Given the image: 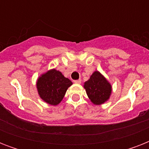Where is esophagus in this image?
Segmentation results:
<instances>
[{
  "label": "esophagus",
  "mask_w": 149,
  "mask_h": 149,
  "mask_svg": "<svg viewBox=\"0 0 149 149\" xmlns=\"http://www.w3.org/2000/svg\"><path fill=\"white\" fill-rule=\"evenodd\" d=\"M74 83H75V84H81V79H77V80H74Z\"/></svg>",
  "instance_id": "obj_1"
}]
</instances>
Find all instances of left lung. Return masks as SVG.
Returning <instances> with one entry per match:
<instances>
[{"instance_id":"8db88e82","label":"left lung","mask_w":149,"mask_h":149,"mask_svg":"<svg viewBox=\"0 0 149 149\" xmlns=\"http://www.w3.org/2000/svg\"><path fill=\"white\" fill-rule=\"evenodd\" d=\"M84 87L89 99L95 105H100L107 101L112 91L111 84L99 71L93 72L90 79L84 83Z\"/></svg>"}]
</instances>
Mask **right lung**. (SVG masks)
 <instances>
[{"instance_id": "right-lung-1", "label": "right lung", "mask_w": 149, "mask_h": 149, "mask_svg": "<svg viewBox=\"0 0 149 149\" xmlns=\"http://www.w3.org/2000/svg\"><path fill=\"white\" fill-rule=\"evenodd\" d=\"M72 83L56 69L48 70L38 77L36 83L41 99L45 103L56 106L63 99L67 89Z\"/></svg>"}]
</instances>
